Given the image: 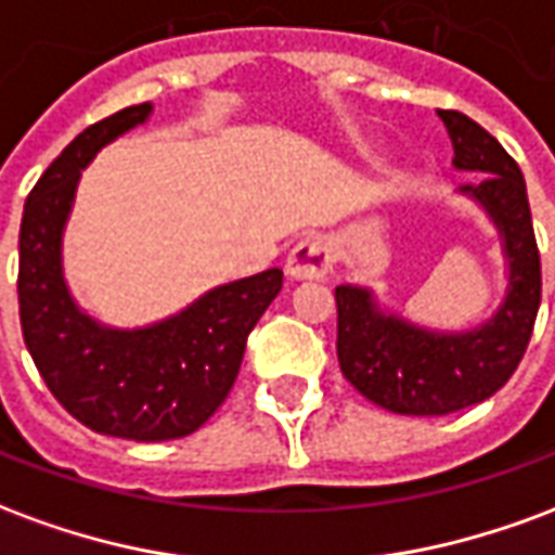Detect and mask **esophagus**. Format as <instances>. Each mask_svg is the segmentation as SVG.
Instances as JSON below:
<instances>
[{"label":"esophagus","mask_w":555,"mask_h":555,"mask_svg":"<svg viewBox=\"0 0 555 555\" xmlns=\"http://www.w3.org/2000/svg\"><path fill=\"white\" fill-rule=\"evenodd\" d=\"M333 246L324 237H306L288 255L291 279H324L333 273Z\"/></svg>","instance_id":"esophagus-1"}]
</instances>
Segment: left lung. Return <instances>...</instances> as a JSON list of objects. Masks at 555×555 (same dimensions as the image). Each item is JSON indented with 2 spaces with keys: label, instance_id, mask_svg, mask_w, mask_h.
Here are the masks:
<instances>
[{
  "label": "left lung",
  "instance_id": "8db88e82",
  "mask_svg": "<svg viewBox=\"0 0 555 555\" xmlns=\"http://www.w3.org/2000/svg\"><path fill=\"white\" fill-rule=\"evenodd\" d=\"M454 147V166L476 171L464 193L488 207L508 255V297L473 333L440 336L374 309L372 294L338 285L336 353L362 396L404 416H446L473 408L508 384L524 360L541 306V255L520 166L485 127L437 109Z\"/></svg>",
  "mask_w": 555,
  "mask_h": 555
}]
</instances>
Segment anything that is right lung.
Returning <instances> with one entry per match:
<instances>
[{"mask_svg":"<svg viewBox=\"0 0 555 555\" xmlns=\"http://www.w3.org/2000/svg\"><path fill=\"white\" fill-rule=\"evenodd\" d=\"M151 103L86 127L31 186L20 222V326L55 401L86 428L137 442L202 428L241 372L246 338L282 291V270L237 279L145 330H106L77 309L62 279V229L79 171L106 142L142 125Z\"/></svg>","mask_w":555,"mask_h":555,"instance_id":"right-lung-1","label":"right lung"}]
</instances>
